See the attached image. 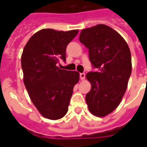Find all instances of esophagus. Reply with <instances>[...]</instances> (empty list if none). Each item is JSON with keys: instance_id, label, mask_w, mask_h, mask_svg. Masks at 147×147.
Returning a JSON list of instances; mask_svg holds the SVG:
<instances>
[{"instance_id": "esophagus-1", "label": "esophagus", "mask_w": 147, "mask_h": 147, "mask_svg": "<svg viewBox=\"0 0 147 147\" xmlns=\"http://www.w3.org/2000/svg\"><path fill=\"white\" fill-rule=\"evenodd\" d=\"M81 80H84L85 78V73H80Z\"/></svg>"}]
</instances>
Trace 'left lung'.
<instances>
[{"instance_id":"8db88e82","label":"left lung","mask_w":147,"mask_h":147,"mask_svg":"<svg viewBox=\"0 0 147 147\" xmlns=\"http://www.w3.org/2000/svg\"><path fill=\"white\" fill-rule=\"evenodd\" d=\"M79 41L88 49L96 71L86 78L92 85L85 99L90 112L105 117L120 105L131 75V54L127 43L117 31L104 24L84 29Z\"/></svg>"}]
</instances>
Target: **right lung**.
Returning a JSON list of instances; mask_svg holds the SVG:
<instances>
[{
	"mask_svg": "<svg viewBox=\"0 0 147 147\" xmlns=\"http://www.w3.org/2000/svg\"><path fill=\"white\" fill-rule=\"evenodd\" d=\"M78 30L42 29L31 36L21 56L24 82L32 102L46 118L58 120L68 111L79 73L57 66Z\"/></svg>",
	"mask_w": 147,
	"mask_h": 147,
	"instance_id": "1",
	"label": "right lung"
}]
</instances>
